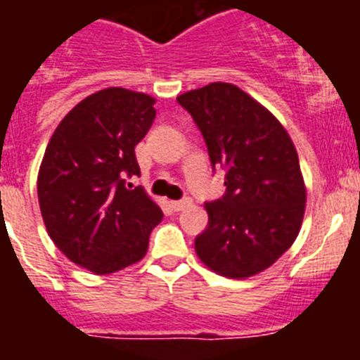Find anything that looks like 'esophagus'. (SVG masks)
Listing matches in <instances>:
<instances>
[{"label":"esophagus","mask_w":360,"mask_h":360,"mask_svg":"<svg viewBox=\"0 0 360 360\" xmlns=\"http://www.w3.org/2000/svg\"><path fill=\"white\" fill-rule=\"evenodd\" d=\"M189 203H191V200H189V198L174 200V202H171V209H173L174 212H178V211H182L184 207H187V205H189Z\"/></svg>","instance_id":"1"}]
</instances>
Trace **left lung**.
<instances>
[{
	"mask_svg": "<svg viewBox=\"0 0 360 360\" xmlns=\"http://www.w3.org/2000/svg\"><path fill=\"white\" fill-rule=\"evenodd\" d=\"M225 169V195L205 202L207 229L195 238L198 257L225 278H250L290 249L304 214L307 189L290 136L250 95L212 82L176 97Z\"/></svg>",
	"mask_w": 360,
	"mask_h": 360,
	"instance_id": "obj_1",
	"label": "left lung"
}]
</instances>
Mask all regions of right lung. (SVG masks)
I'll list each match as a JSON object with an SVG mask.
<instances>
[{
	"instance_id": "add662e5",
	"label": "right lung",
	"mask_w": 360,
	"mask_h": 360,
	"mask_svg": "<svg viewBox=\"0 0 360 360\" xmlns=\"http://www.w3.org/2000/svg\"><path fill=\"white\" fill-rule=\"evenodd\" d=\"M155 98L124 88L86 97L50 139L37 196L50 238L70 262L98 276L141 262L164 218L128 178L141 167L135 146L157 117Z\"/></svg>"
}]
</instances>
